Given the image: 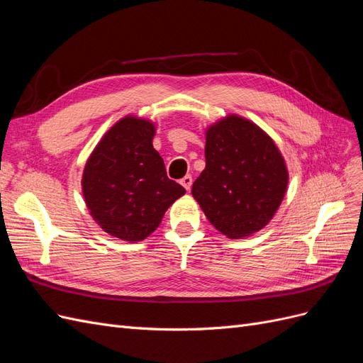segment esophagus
Listing matches in <instances>:
<instances>
[{"instance_id": "esophagus-1", "label": "esophagus", "mask_w": 363, "mask_h": 363, "mask_svg": "<svg viewBox=\"0 0 363 363\" xmlns=\"http://www.w3.org/2000/svg\"><path fill=\"white\" fill-rule=\"evenodd\" d=\"M180 183L183 184V188L186 191H189L191 186H192V177H191V175H184V177L180 180Z\"/></svg>"}]
</instances>
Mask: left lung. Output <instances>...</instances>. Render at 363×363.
<instances>
[{
	"label": "left lung",
	"instance_id": "1",
	"mask_svg": "<svg viewBox=\"0 0 363 363\" xmlns=\"http://www.w3.org/2000/svg\"><path fill=\"white\" fill-rule=\"evenodd\" d=\"M206 168L192 196L218 232L240 239L265 227L288 191L289 172L272 138L230 113L206 128Z\"/></svg>",
	"mask_w": 363,
	"mask_h": 363
}]
</instances>
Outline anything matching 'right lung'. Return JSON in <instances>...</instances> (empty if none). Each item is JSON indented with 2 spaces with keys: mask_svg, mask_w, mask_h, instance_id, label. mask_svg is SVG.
Here are the masks:
<instances>
[{
  "mask_svg": "<svg viewBox=\"0 0 363 363\" xmlns=\"http://www.w3.org/2000/svg\"><path fill=\"white\" fill-rule=\"evenodd\" d=\"M156 124L135 115L108 128L87 157L82 191L94 221L113 238L139 242L160 225L169 206L186 194L169 180L152 147Z\"/></svg>",
  "mask_w": 363,
  "mask_h": 363,
  "instance_id": "right-lung-1",
  "label": "right lung"
}]
</instances>
